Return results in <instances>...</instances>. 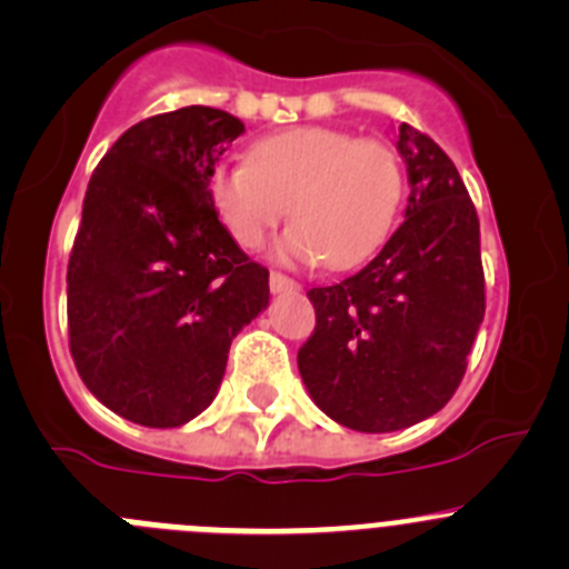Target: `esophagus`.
Instances as JSON below:
<instances>
[{"label": "esophagus", "mask_w": 569, "mask_h": 569, "mask_svg": "<svg viewBox=\"0 0 569 569\" xmlns=\"http://www.w3.org/2000/svg\"><path fill=\"white\" fill-rule=\"evenodd\" d=\"M269 289H272L274 295H295V291H300V283L291 278H286V274L272 272L269 274Z\"/></svg>", "instance_id": "esophagus-1"}]
</instances>
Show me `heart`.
Returning <instances> with one entry per match:
<instances>
[{
	"instance_id": "1",
	"label": "heart",
	"mask_w": 569,
	"mask_h": 569,
	"mask_svg": "<svg viewBox=\"0 0 569 569\" xmlns=\"http://www.w3.org/2000/svg\"><path fill=\"white\" fill-rule=\"evenodd\" d=\"M405 196L401 159L387 142L302 126L254 142L249 162L210 173V201L241 247L258 249L291 212L278 254L357 267L390 236Z\"/></svg>"
}]
</instances>
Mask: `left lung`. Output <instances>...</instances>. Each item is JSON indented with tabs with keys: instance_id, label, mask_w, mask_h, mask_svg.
<instances>
[{
	"instance_id": "1",
	"label": "left lung",
	"mask_w": 569,
	"mask_h": 569,
	"mask_svg": "<svg viewBox=\"0 0 569 569\" xmlns=\"http://www.w3.org/2000/svg\"><path fill=\"white\" fill-rule=\"evenodd\" d=\"M405 224L357 274L309 291L317 328L297 353L311 401L357 432H396L455 396L486 315L480 221L458 168L401 123Z\"/></svg>"
}]
</instances>
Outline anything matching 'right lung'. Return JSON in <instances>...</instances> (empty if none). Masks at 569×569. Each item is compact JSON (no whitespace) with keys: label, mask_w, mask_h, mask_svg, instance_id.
Segmentation results:
<instances>
[{"label":"right lung","mask_w":569,"mask_h":569,"mask_svg":"<svg viewBox=\"0 0 569 569\" xmlns=\"http://www.w3.org/2000/svg\"><path fill=\"white\" fill-rule=\"evenodd\" d=\"M241 134L230 111L184 106L131 126L89 179L67 269L69 350L100 405L140 427L204 412L232 339L269 306V272L210 201V173Z\"/></svg>","instance_id":"add662e5"}]
</instances>
